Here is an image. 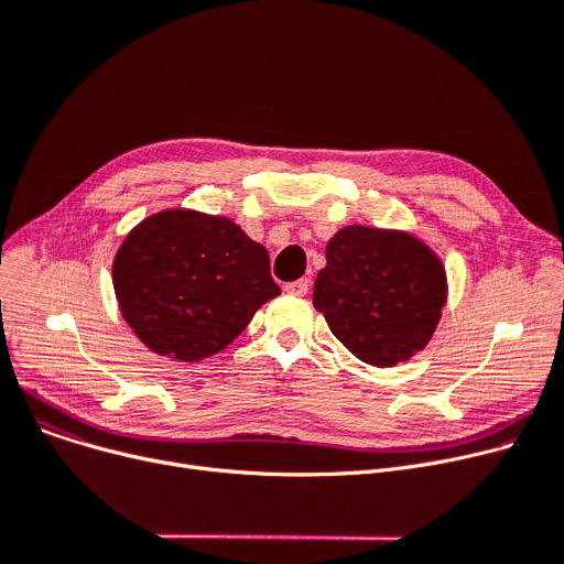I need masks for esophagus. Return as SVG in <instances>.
<instances>
[{"mask_svg": "<svg viewBox=\"0 0 564 564\" xmlns=\"http://www.w3.org/2000/svg\"><path fill=\"white\" fill-rule=\"evenodd\" d=\"M285 292H290V294H306L308 292V279L285 283Z\"/></svg>", "mask_w": 564, "mask_h": 564, "instance_id": "1", "label": "esophagus"}]
</instances>
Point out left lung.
Segmentation results:
<instances>
[{
  "label": "left lung",
  "instance_id": "8db88e82",
  "mask_svg": "<svg viewBox=\"0 0 564 564\" xmlns=\"http://www.w3.org/2000/svg\"><path fill=\"white\" fill-rule=\"evenodd\" d=\"M446 292V270L419 237L347 226L327 245L313 306L354 357L391 368L430 343Z\"/></svg>",
  "mask_w": 564,
  "mask_h": 564
}]
</instances>
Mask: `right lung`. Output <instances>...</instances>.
Masks as SVG:
<instances>
[{
	"label": "right lung",
	"instance_id": "obj_1",
	"mask_svg": "<svg viewBox=\"0 0 564 564\" xmlns=\"http://www.w3.org/2000/svg\"><path fill=\"white\" fill-rule=\"evenodd\" d=\"M111 276L139 340L187 364L221 351L281 294L262 245L230 219L194 210L143 219L118 249Z\"/></svg>",
	"mask_w": 564,
	"mask_h": 564
}]
</instances>
